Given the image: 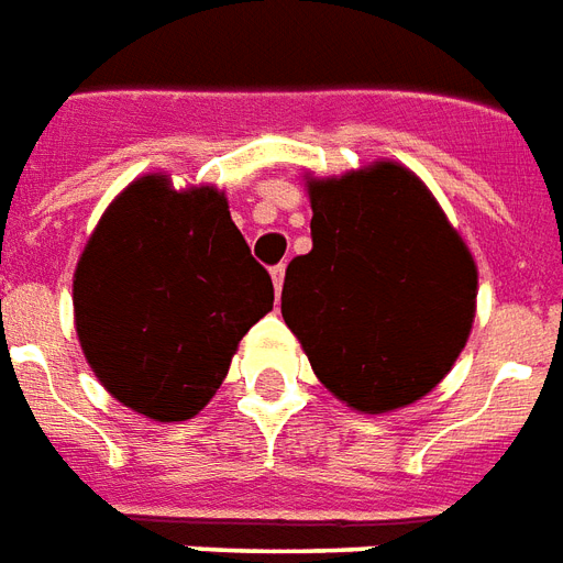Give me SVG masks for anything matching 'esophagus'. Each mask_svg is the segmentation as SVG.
Segmentation results:
<instances>
[{
	"instance_id": "esophagus-1",
	"label": "esophagus",
	"mask_w": 563,
	"mask_h": 563,
	"mask_svg": "<svg viewBox=\"0 0 563 563\" xmlns=\"http://www.w3.org/2000/svg\"><path fill=\"white\" fill-rule=\"evenodd\" d=\"M283 277H286V265H274V268H271V280H274V289H277V295H280V289H283Z\"/></svg>"
}]
</instances>
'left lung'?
Instances as JSON below:
<instances>
[{"instance_id":"left-lung-1","label":"left lung","mask_w":563,"mask_h":563,"mask_svg":"<svg viewBox=\"0 0 563 563\" xmlns=\"http://www.w3.org/2000/svg\"><path fill=\"white\" fill-rule=\"evenodd\" d=\"M313 250L283 280V319L345 406L382 415L427 397L472 334L477 265L427 185L376 161L307 178Z\"/></svg>"}]
</instances>
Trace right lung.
I'll use <instances>...</instances> for the list:
<instances>
[{"mask_svg": "<svg viewBox=\"0 0 563 563\" xmlns=\"http://www.w3.org/2000/svg\"><path fill=\"white\" fill-rule=\"evenodd\" d=\"M274 307L218 187L143 176L103 211L74 274L82 355L112 397L173 423L206 409L241 336Z\"/></svg>", "mask_w": 563, "mask_h": 563, "instance_id": "obj_1", "label": "right lung"}]
</instances>
